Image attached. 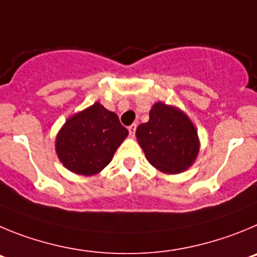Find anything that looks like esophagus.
Instances as JSON below:
<instances>
[{"label":"esophagus","mask_w":257,"mask_h":257,"mask_svg":"<svg viewBox=\"0 0 257 257\" xmlns=\"http://www.w3.org/2000/svg\"><path fill=\"white\" fill-rule=\"evenodd\" d=\"M136 129H137V125L136 124H132L131 126H128V131H129V134H131L132 137H133L134 134H136Z\"/></svg>","instance_id":"esophagus-1"}]
</instances>
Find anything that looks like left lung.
Here are the masks:
<instances>
[{"label": "left lung", "instance_id": "obj_1", "mask_svg": "<svg viewBox=\"0 0 257 257\" xmlns=\"http://www.w3.org/2000/svg\"><path fill=\"white\" fill-rule=\"evenodd\" d=\"M137 140L152 166L168 174L184 172L198 154V138L191 120L178 108L157 102L150 120L140 124Z\"/></svg>", "mask_w": 257, "mask_h": 257}]
</instances>
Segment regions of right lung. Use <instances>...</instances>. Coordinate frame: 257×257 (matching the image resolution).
Instances as JSON below:
<instances>
[{"label":"right lung","mask_w":257,"mask_h":257,"mask_svg":"<svg viewBox=\"0 0 257 257\" xmlns=\"http://www.w3.org/2000/svg\"><path fill=\"white\" fill-rule=\"evenodd\" d=\"M126 136L117 115L96 102L66 121L56 138V151L70 172L93 175L111 161Z\"/></svg>","instance_id":"obj_1"}]
</instances>
